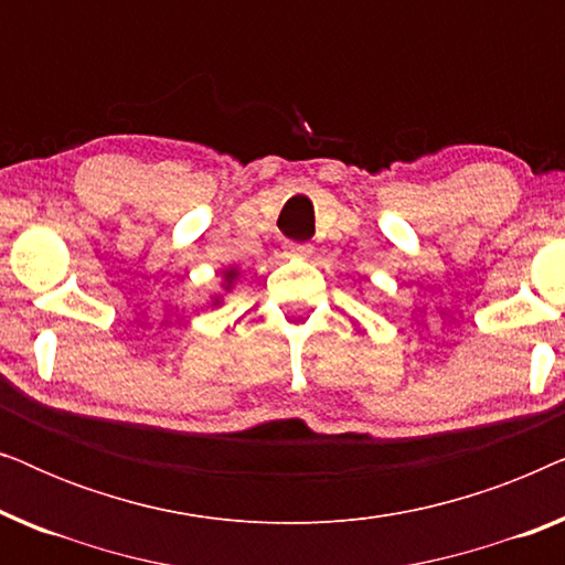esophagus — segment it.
<instances>
[{
    "mask_svg": "<svg viewBox=\"0 0 565 565\" xmlns=\"http://www.w3.org/2000/svg\"><path fill=\"white\" fill-rule=\"evenodd\" d=\"M290 254H292V257L306 259V257H311V254H313V246L311 244H290Z\"/></svg>",
    "mask_w": 565,
    "mask_h": 565,
    "instance_id": "obj_1",
    "label": "esophagus"
}]
</instances>
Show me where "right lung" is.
Masks as SVG:
<instances>
[{
  "instance_id": "add662e5",
  "label": "right lung",
  "mask_w": 565,
  "mask_h": 565,
  "mask_svg": "<svg viewBox=\"0 0 565 565\" xmlns=\"http://www.w3.org/2000/svg\"><path fill=\"white\" fill-rule=\"evenodd\" d=\"M234 280H236V269H226V275H223V288L226 290L234 288ZM215 303H221V300L215 298Z\"/></svg>"
}]
</instances>
